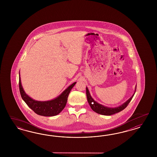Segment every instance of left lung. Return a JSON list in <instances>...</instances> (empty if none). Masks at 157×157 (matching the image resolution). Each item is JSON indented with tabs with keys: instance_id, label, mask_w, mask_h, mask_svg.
Segmentation results:
<instances>
[{
	"instance_id": "1",
	"label": "left lung",
	"mask_w": 157,
	"mask_h": 157,
	"mask_svg": "<svg viewBox=\"0 0 157 157\" xmlns=\"http://www.w3.org/2000/svg\"><path fill=\"white\" fill-rule=\"evenodd\" d=\"M136 86L135 87V91H134L133 95H132L128 100H127V101H125L123 104L120 105L119 106L114 107V108L108 107V106H106L100 104L97 102H96L95 100L91 97L89 90L87 87H86V95H87V101L90 106L91 109L98 114L105 115V116H110V115H112V114H114L116 113L121 112V110L124 109L127 106V105L130 102V101L132 99L133 95L136 92Z\"/></svg>"
}]
</instances>
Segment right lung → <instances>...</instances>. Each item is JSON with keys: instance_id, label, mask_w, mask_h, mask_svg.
<instances>
[{"instance_id": "1", "label": "right lung", "mask_w": 157, "mask_h": 157, "mask_svg": "<svg viewBox=\"0 0 157 157\" xmlns=\"http://www.w3.org/2000/svg\"><path fill=\"white\" fill-rule=\"evenodd\" d=\"M76 83L74 82L69 86L65 90L62 92L61 94L55 98L47 101H40L33 100L25 93L22 86L20 73H19V91L22 98L36 114L43 116H54L62 112L66 106L69 93Z\"/></svg>"}]
</instances>
